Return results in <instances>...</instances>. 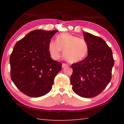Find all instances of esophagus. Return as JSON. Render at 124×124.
<instances>
[{"label": "esophagus", "instance_id": "1", "mask_svg": "<svg viewBox=\"0 0 124 124\" xmlns=\"http://www.w3.org/2000/svg\"><path fill=\"white\" fill-rule=\"evenodd\" d=\"M67 66H68V64L64 63H62V68H64V67H67Z\"/></svg>", "mask_w": 124, "mask_h": 124}]
</instances>
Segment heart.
Segmentation results:
<instances>
[{"label": "heart", "mask_w": 124, "mask_h": 124, "mask_svg": "<svg viewBox=\"0 0 124 124\" xmlns=\"http://www.w3.org/2000/svg\"><path fill=\"white\" fill-rule=\"evenodd\" d=\"M48 51L53 59L57 60L63 52L64 59L70 63H77L83 61L87 56L88 45L85 40L68 33L59 34L56 41H49Z\"/></svg>", "instance_id": "1"}]
</instances>
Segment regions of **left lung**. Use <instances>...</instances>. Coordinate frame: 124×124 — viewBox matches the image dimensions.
<instances>
[{
  "label": "left lung",
  "instance_id": "1",
  "mask_svg": "<svg viewBox=\"0 0 124 124\" xmlns=\"http://www.w3.org/2000/svg\"><path fill=\"white\" fill-rule=\"evenodd\" d=\"M83 34L89 52L85 59L72 64L70 83L76 94L91 98L101 93L111 80L114 59L103 39L88 32Z\"/></svg>",
  "mask_w": 124,
  "mask_h": 124
}]
</instances>
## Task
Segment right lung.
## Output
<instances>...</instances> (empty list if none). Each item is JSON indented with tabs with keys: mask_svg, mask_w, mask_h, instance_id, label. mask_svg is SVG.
I'll return each instance as SVG.
<instances>
[{
	"mask_svg": "<svg viewBox=\"0 0 124 124\" xmlns=\"http://www.w3.org/2000/svg\"><path fill=\"white\" fill-rule=\"evenodd\" d=\"M57 30H35L17 42L10 56V77L16 87L26 95H45L52 88L62 64L52 60L49 41Z\"/></svg>",
	"mask_w": 124,
	"mask_h": 124,
	"instance_id": "right-lung-1",
	"label": "right lung"
}]
</instances>
